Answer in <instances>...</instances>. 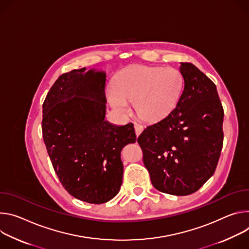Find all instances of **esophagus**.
Returning <instances> with one entry per match:
<instances>
[{
	"label": "esophagus",
	"instance_id": "34e87169",
	"mask_svg": "<svg viewBox=\"0 0 249 249\" xmlns=\"http://www.w3.org/2000/svg\"><path fill=\"white\" fill-rule=\"evenodd\" d=\"M134 130H135V134H136V136H139L141 133H142V131L143 130V126L142 125V124H134Z\"/></svg>",
	"mask_w": 249,
	"mask_h": 249
}]
</instances>
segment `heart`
<instances>
[{
	"mask_svg": "<svg viewBox=\"0 0 249 249\" xmlns=\"http://www.w3.org/2000/svg\"><path fill=\"white\" fill-rule=\"evenodd\" d=\"M182 87L183 79L177 69L135 65L115 77L107 102L121 116L129 113L128 103H134L142 120L155 123L172 113L180 100Z\"/></svg>",
	"mask_w": 249,
	"mask_h": 249,
	"instance_id": "1",
	"label": "heart"
}]
</instances>
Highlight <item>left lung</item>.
<instances>
[{
	"label": "left lung",
	"instance_id": "obj_1",
	"mask_svg": "<svg viewBox=\"0 0 249 249\" xmlns=\"http://www.w3.org/2000/svg\"><path fill=\"white\" fill-rule=\"evenodd\" d=\"M183 92L172 113L137 139L155 189L187 196L214 173L223 148L224 108L213 82L192 63H181Z\"/></svg>",
	"mask_w": 249,
	"mask_h": 249
}]
</instances>
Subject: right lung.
I'll return each mask as SVG.
<instances>
[{"label":"right lung","mask_w":249,"mask_h":249,"mask_svg":"<svg viewBox=\"0 0 249 249\" xmlns=\"http://www.w3.org/2000/svg\"><path fill=\"white\" fill-rule=\"evenodd\" d=\"M106 73L86 68L62 74L42 105V136L65 190L90 204L112 200L123 183L122 149L134 143L131 123L105 121Z\"/></svg>","instance_id":"right-lung-1"}]
</instances>
